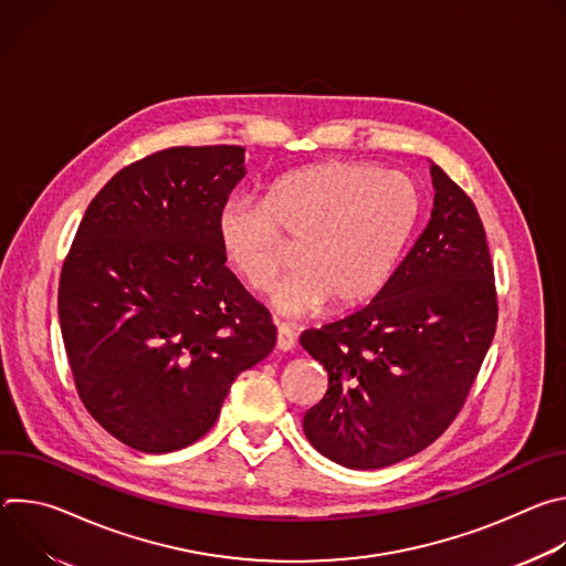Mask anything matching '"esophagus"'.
<instances>
[{"label": "esophagus", "instance_id": "1", "mask_svg": "<svg viewBox=\"0 0 566 566\" xmlns=\"http://www.w3.org/2000/svg\"><path fill=\"white\" fill-rule=\"evenodd\" d=\"M277 349L280 352H291L295 347V334L289 325H277Z\"/></svg>", "mask_w": 566, "mask_h": 566}]
</instances>
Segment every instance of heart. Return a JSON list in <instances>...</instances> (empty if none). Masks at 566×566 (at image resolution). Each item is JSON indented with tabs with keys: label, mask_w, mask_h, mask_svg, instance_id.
Segmentation results:
<instances>
[{
	"label": "heart",
	"mask_w": 566,
	"mask_h": 566,
	"mask_svg": "<svg viewBox=\"0 0 566 566\" xmlns=\"http://www.w3.org/2000/svg\"><path fill=\"white\" fill-rule=\"evenodd\" d=\"M421 195L410 177L360 160H329L275 179L266 201L228 197L217 241L230 269L264 291L286 262L284 234L300 241L297 271L271 293L284 315H311L332 297L354 306L374 297L396 271L419 223Z\"/></svg>",
	"instance_id": "heart-1"
}]
</instances>
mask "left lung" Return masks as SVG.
<instances>
[{
    "label": "left lung",
    "instance_id": "left-lung-1",
    "mask_svg": "<svg viewBox=\"0 0 566 566\" xmlns=\"http://www.w3.org/2000/svg\"><path fill=\"white\" fill-rule=\"evenodd\" d=\"M426 230L374 300L300 345L329 389L304 434L332 461L374 470L434 443L463 408L497 327L486 230L470 197L430 166Z\"/></svg>",
    "mask_w": 566,
    "mask_h": 566
}]
</instances>
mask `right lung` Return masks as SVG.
Here are the masks:
<instances>
[{
	"label": "right lung",
	"mask_w": 566,
	"mask_h": 566,
	"mask_svg": "<svg viewBox=\"0 0 566 566\" xmlns=\"http://www.w3.org/2000/svg\"><path fill=\"white\" fill-rule=\"evenodd\" d=\"M244 147H170L114 175L64 260L57 315L77 396L125 446L199 441L234 378L277 338L226 266L217 212L247 177Z\"/></svg>",
	"instance_id": "1"
}]
</instances>
